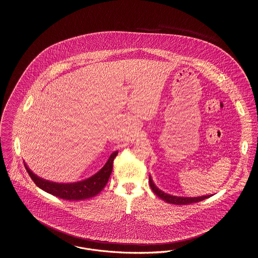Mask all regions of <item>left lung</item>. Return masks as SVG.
Segmentation results:
<instances>
[{
  "instance_id": "obj_1",
  "label": "left lung",
  "mask_w": 258,
  "mask_h": 258,
  "mask_svg": "<svg viewBox=\"0 0 258 258\" xmlns=\"http://www.w3.org/2000/svg\"><path fill=\"white\" fill-rule=\"evenodd\" d=\"M149 183H150V186L153 189V191L158 196V197L161 198L162 200H164L167 203H171V204H176V205H186V204H191V203H197L199 201H202L206 198H209L211 196H203V197H175V196H171L168 194L163 192L162 190H160V188L154 184L151 176H149Z\"/></svg>"
}]
</instances>
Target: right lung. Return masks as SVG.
Listing matches in <instances>:
<instances>
[{
	"mask_svg": "<svg viewBox=\"0 0 258 258\" xmlns=\"http://www.w3.org/2000/svg\"><path fill=\"white\" fill-rule=\"evenodd\" d=\"M118 155V151L112 153L104 166L95 175L88 178L86 180L79 181L76 183H56L45 180L43 178L38 177L34 172L27 166L24 162L25 168L29 173L30 177L37 184L39 188L48 192L52 196L60 197L66 200H84L91 197L97 196L102 188L106 185L109 177H110L112 168H113V160Z\"/></svg>",
	"mask_w": 258,
	"mask_h": 258,
	"instance_id": "obj_1",
	"label": "right lung"
}]
</instances>
